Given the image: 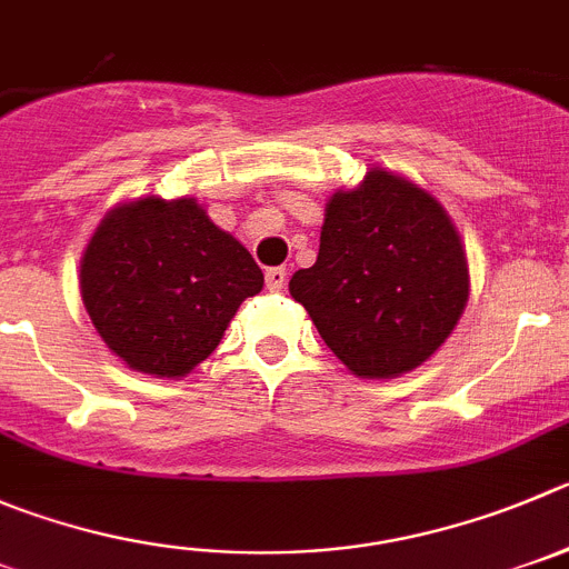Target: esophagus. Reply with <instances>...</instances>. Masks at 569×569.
<instances>
[{
	"label": "esophagus",
	"mask_w": 569,
	"mask_h": 569,
	"mask_svg": "<svg viewBox=\"0 0 569 569\" xmlns=\"http://www.w3.org/2000/svg\"><path fill=\"white\" fill-rule=\"evenodd\" d=\"M286 274H289V272H286L283 267L267 269V289H269V291H283Z\"/></svg>",
	"instance_id": "esophagus-1"
}]
</instances>
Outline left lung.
Segmentation results:
<instances>
[{"label":"left lung","instance_id":"8db88e82","mask_svg":"<svg viewBox=\"0 0 569 569\" xmlns=\"http://www.w3.org/2000/svg\"><path fill=\"white\" fill-rule=\"evenodd\" d=\"M289 291L359 379H398L449 339L469 302V260L446 207L387 168L326 204L320 254Z\"/></svg>","mask_w":569,"mask_h":569}]
</instances>
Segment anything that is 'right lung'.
Wrapping results in <instances>:
<instances>
[{"label":"right lung","mask_w":569,"mask_h":569,"mask_svg":"<svg viewBox=\"0 0 569 569\" xmlns=\"http://www.w3.org/2000/svg\"><path fill=\"white\" fill-rule=\"evenodd\" d=\"M263 272L193 196L120 201L81 258L83 309L106 348L137 373L182 379L219 348Z\"/></svg>","instance_id":"1"}]
</instances>
